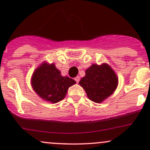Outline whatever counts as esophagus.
<instances>
[{
    "mask_svg": "<svg viewBox=\"0 0 150 150\" xmlns=\"http://www.w3.org/2000/svg\"><path fill=\"white\" fill-rule=\"evenodd\" d=\"M80 79H81V78H80L79 76H77L76 78H75V81H76V83H79V81H80Z\"/></svg>",
    "mask_w": 150,
    "mask_h": 150,
    "instance_id": "1",
    "label": "esophagus"
}]
</instances>
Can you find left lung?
Masks as SVG:
<instances>
[{
    "instance_id": "left-lung-1",
    "label": "left lung",
    "mask_w": 150,
    "mask_h": 150,
    "mask_svg": "<svg viewBox=\"0 0 150 150\" xmlns=\"http://www.w3.org/2000/svg\"><path fill=\"white\" fill-rule=\"evenodd\" d=\"M117 75L107 64H92L80 81L88 99L96 103L103 102L114 92L117 86Z\"/></svg>"
}]
</instances>
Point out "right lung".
<instances>
[{"instance_id": "obj_1", "label": "right lung", "mask_w": 150, "mask_h": 150, "mask_svg": "<svg viewBox=\"0 0 150 150\" xmlns=\"http://www.w3.org/2000/svg\"><path fill=\"white\" fill-rule=\"evenodd\" d=\"M75 81L69 77H62L54 64L44 63L38 68L32 78L35 91L45 100L57 103L65 96L69 86Z\"/></svg>"}]
</instances>
